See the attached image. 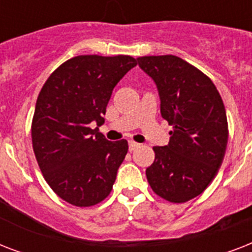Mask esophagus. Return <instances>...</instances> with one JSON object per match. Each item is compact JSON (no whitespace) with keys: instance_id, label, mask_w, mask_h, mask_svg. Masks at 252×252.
Returning <instances> with one entry per match:
<instances>
[{"instance_id":"34e87169","label":"esophagus","mask_w":252,"mask_h":252,"mask_svg":"<svg viewBox=\"0 0 252 252\" xmlns=\"http://www.w3.org/2000/svg\"><path fill=\"white\" fill-rule=\"evenodd\" d=\"M138 144L137 142H133V141H130L129 142V152H133V150H136L138 148Z\"/></svg>"}]
</instances>
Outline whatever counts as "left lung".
I'll list each match as a JSON object with an SVG mask.
<instances>
[{"label":"left lung","mask_w":252,"mask_h":252,"mask_svg":"<svg viewBox=\"0 0 252 252\" xmlns=\"http://www.w3.org/2000/svg\"><path fill=\"white\" fill-rule=\"evenodd\" d=\"M138 66L156 82L170 141L154 146L146 168L150 187L162 199L186 203L203 193L219 172L226 152L227 119L211 78L180 57L144 56Z\"/></svg>","instance_id":"obj_1"}]
</instances>
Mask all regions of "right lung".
<instances>
[{"mask_svg": "<svg viewBox=\"0 0 252 252\" xmlns=\"http://www.w3.org/2000/svg\"><path fill=\"white\" fill-rule=\"evenodd\" d=\"M136 65L126 55L77 56L41 87L31 126L33 153L45 182L66 203L91 207L110 195L128 142L108 141L98 126L114 87Z\"/></svg>", "mask_w": 252, "mask_h": 252, "instance_id": "add662e5", "label": "right lung"}]
</instances>
